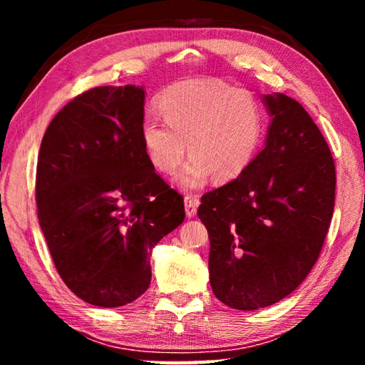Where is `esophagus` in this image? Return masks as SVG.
Listing matches in <instances>:
<instances>
[{"mask_svg": "<svg viewBox=\"0 0 365 365\" xmlns=\"http://www.w3.org/2000/svg\"><path fill=\"white\" fill-rule=\"evenodd\" d=\"M183 201H185V214H187V217L188 219L195 217L196 211H197V206H200V201H197L196 197L191 196V195L185 196Z\"/></svg>", "mask_w": 365, "mask_h": 365, "instance_id": "esophagus-1", "label": "esophagus"}]
</instances>
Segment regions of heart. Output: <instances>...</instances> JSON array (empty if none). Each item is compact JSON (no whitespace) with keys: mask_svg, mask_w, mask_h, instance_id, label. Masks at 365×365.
<instances>
[{"mask_svg":"<svg viewBox=\"0 0 365 365\" xmlns=\"http://www.w3.org/2000/svg\"><path fill=\"white\" fill-rule=\"evenodd\" d=\"M165 124L148 117L140 128L146 158L170 175L187 154L190 163L177 177L183 188H200L214 177L230 182L248 169L261 146L262 110L248 91L217 82H187L159 96Z\"/></svg>","mask_w":365,"mask_h":365,"instance_id":"obj_1","label":"heart"}]
</instances>
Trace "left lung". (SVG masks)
Wrapping results in <instances>:
<instances>
[{"mask_svg":"<svg viewBox=\"0 0 365 365\" xmlns=\"http://www.w3.org/2000/svg\"><path fill=\"white\" fill-rule=\"evenodd\" d=\"M270 125L242 175L202 195L215 298L255 311L285 298L316 264L335 207V163L298 101L264 95Z\"/></svg>","mask_w":365,"mask_h":365,"instance_id":"1","label":"left lung"}]
</instances>
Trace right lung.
<instances>
[{"label": "right lung", "instance_id": "right-lung-1", "mask_svg": "<svg viewBox=\"0 0 365 365\" xmlns=\"http://www.w3.org/2000/svg\"><path fill=\"white\" fill-rule=\"evenodd\" d=\"M143 86H96L49 123L36 164L41 232L80 299L119 307L151 283V250L185 219L183 197L146 158Z\"/></svg>", "mask_w": 365, "mask_h": 365}]
</instances>
